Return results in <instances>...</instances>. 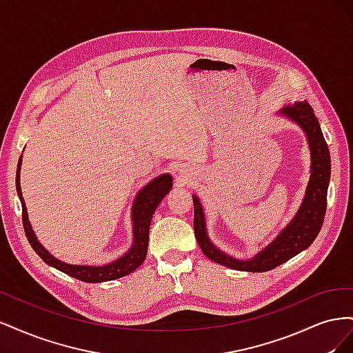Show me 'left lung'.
<instances>
[{
	"mask_svg": "<svg viewBox=\"0 0 353 353\" xmlns=\"http://www.w3.org/2000/svg\"><path fill=\"white\" fill-rule=\"evenodd\" d=\"M276 114L301 128L307 140L309 152H311V176H309L302 205L296 212L294 218L280 231L279 236L249 259L234 258L218 249L209 239L205 210H203L200 199L193 194L194 234L201 252L210 261L231 270L245 272H265L274 270L292 259L297 253L307 249L323 227L327 209L331 160L321 126L307 101H296L293 105H285Z\"/></svg>",
	"mask_w": 353,
	"mask_h": 353,
	"instance_id": "left-lung-1",
	"label": "left lung"
}]
</instances>
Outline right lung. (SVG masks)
Returning <instances> with one entry per match:
<instances>
[{
	"mask_svg": "<svg viewBox=\"0 0 353 353\" xmlns=\"http://www.w3.org/2000/svg\"><path fill=\"white\" fill-rule=\"evenodd\" d=\"M20 166H22V156L19 157V163H17L16 190H17L20 203H22V218H23L25 232L32 245V249L37 252V254L47 265L85 283H104V281H112L116 279H122V276L134 272L138 266L143 265L147 256L148 231H150L153 213L157 209L159 203L163 200V197L169 193L170 188H172V184H174L172 175L170 174L159 175L153 178L150 183L145 184L137 193L131 208L132 244L126 253H123L121 258H117L104 265H73V263L63 262L57 259L56 256H52L37 239L35 231L32 230V225L29 222L28 209L25 205V200L22 197V188H20Z\"/></svg>",
	"mask_w": 353,
	"mask_h": 353,
	"instance_id": "obj_1",
	"label": "right lung"
}]
</instances>
